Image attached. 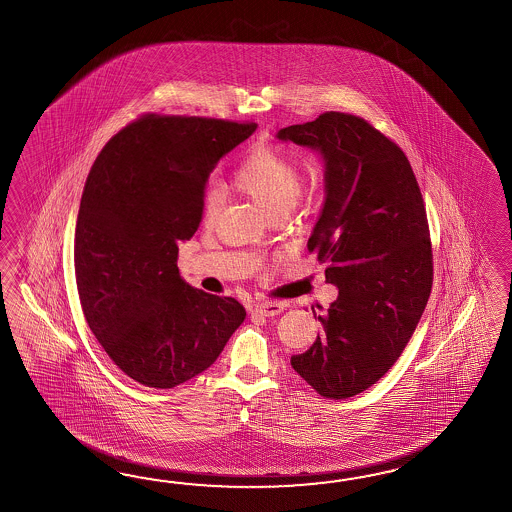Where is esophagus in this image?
Segmentation results:
<instances>
[{"mask_svg": "<svg viewBox=\"0 0 512 512\" xmlns=\"http://www.w3.org/2000/svg\"><path fill=\"white\" fill-rule=\"evenodd\" d=\"M285 307H287V305H285L283 301H262V303L253 305L251 311L257 312V314H261V316H277L279 312H283Z\"/></svg>", "mask_w": 512, "mask_h": 512, "instance_id": "esophagus-1", "label": "esophagus"}]
</instances>
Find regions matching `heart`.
Wrapping results in <instances>:
<instances>
[{
    "label": "heart",
    "instance_id": "heart-1",
    "mask_svg": "<svg viewBox=\"0 0 512 512\" xmlns=\"http://www.w3.org/2000/svg\"><path fill=\"white\" fill-rule=\"evenodd\" d=\"M235 187L268 214L287 212L300 196V168L292 157L270 146H255L233 174ZM225 200L224 188L211 185L203 194V216L212 220Z\"/></svg>",
    "mask_w": 512,
    "mask_h": 512
}]
</instances>
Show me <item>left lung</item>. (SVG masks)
<instances>
[{
	"label": "left lung",
	"mask_w": 512,
	"mask_h": 512,
	"mask_svg": "<svg viewBox=\"0 0 512 512\" xmlns=\"http://www.w3.org/2000/svg\"><path fill=\"white\" fill-rule=\"evenodd\" d=\"M277 138L324 159V207L307 248L338 288L325 314L312 309L324 331L290 364L320 396L351 398L398 361L429 300L424 198L398 144L359 116L331 111Z\"/></svg>",
	"instance_id": "1"
}]
</instances>
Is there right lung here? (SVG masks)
<instances>
[{"label":"right lung","mask_w":512,"mask_h":512,"mask_svg":"<svg viewBox=\"0 0 512 512\" xmlns=\"http://www.w3.org/2000/svg\"><path fill=\"white\" fill-rule=\"evenodd\" d=\"M257 124L146 114L92 164L75 224L83 314L114 364L151 388L207 370L244 322L235 298L190 287L177 244L192 238L205 183Z\"/></svg>","instance_id":"obj_1"}]
</instances>
